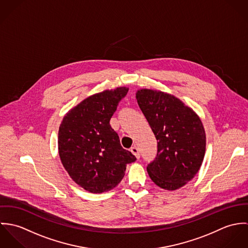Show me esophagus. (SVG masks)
<instances>
[{"label":"esophagus","instance_id":"1","mask_svg":"<svg viewBox=\"0 0 248 248\" xmlns=\"http://www.w3.org/2000/svg\"><path fill=\"white\" fill-rule=\"evenodd\" d=\"M131 152L136 155V157L139 159L140 157V149L137 146H134L131 148Z\"/></svg>","mask_w":248,"mask_h":248}]
</instances>
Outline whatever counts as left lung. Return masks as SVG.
<instances>
[{
	"label": "left lung",
	"instance_id": "obj_1",
	"mask_svg": "<svg viewBox=\"0 0 248 248\" xmlns=\"http://www.w3.org/2000/svg\"><path fill=\"white\" fill-rule=\"evenodd\" d=\"M137 99L157 140L148 174L160 188L178 189L197 175L202 163L206 144L202 123L174 95L145 89L137 93Z\"/></svg>",
	"mask_w": 248,
	"mask_h": 248
}]
</instances>
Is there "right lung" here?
<instances>
[{"label": "right lung", "instance_id": "1", "mask_svg": "<svg viewBox=\"0 0 248 248\" xmlns=\"http://www.w3.org/2000/svg\"><path fill=\"white\" fill-rule=\"evenodd\" d=\"M128 89L117 88L93 94L71 109L58 133L59 155L70 177L91 193H102L116 186L126 166L137 160L122 148L109 125L118 103Z\"/></svg>", "mask_w": 248, "mask_h": 248}]
</instances>
